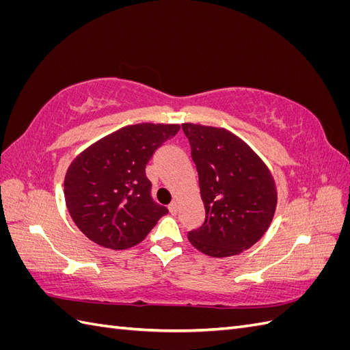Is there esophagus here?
I'll return each instance as SVG.
<instances>
[{"instance_id": "esophagus-1", "label": "esophagus", "mask_w": 350, "mask_h": 350, "mask_svg": "<svg viewBox=\"0 0 350 350\" xmlns=\"http://www.w3.org/2000/svg\"><path fill=\"white\" fill-rule=\"evenodd\" d=\"M167 208H169V211H171V213H172V215H176V211H178V203H176V201L174 200V201H172V203L167 206Z\"/></svg>"}]
</instances>
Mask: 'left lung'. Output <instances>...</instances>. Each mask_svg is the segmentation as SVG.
I'll list each match as a JSON object with an SVG mask.
<instances>
[{
	"instance_id": "obj_1",
	"label": "left lung",
	"mask_w": 350,
	"mask_h": 350,
	"mask_svg": "<svg viewBox=\"0 0 350 350\" xmlns=\"http://www.w3.org/2000/svg\"><path fill=\"white\" fill-rule=\"evenodd\" d=\"M198 172L206 220L188 239L200 252L238 256L266 234L278 206L269 166L241 137L221 126L183 124Z\"/></svg>"
}]
</instances>
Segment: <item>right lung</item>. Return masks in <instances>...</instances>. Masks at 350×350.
Returning <instances> with one entry per match:
<instances>
[{
  "mask_svg": "<svg viewBox=\"0 0 350 350\" xmlns=\"http://www.w3.org/2000/svg\"><path fill=\"white\" fill-rule=\"evenodd\" d=\"M179 124L122 126L79 153L64 178L70 216L90 241L111 250L140 243L167 208L150 196L146 165Z\"/></svg>",
  "mask_w": 350,
  "mask_h": 350,
  "instance_id": "obj_1",
  "label": "right lung"
}]
</instances>
